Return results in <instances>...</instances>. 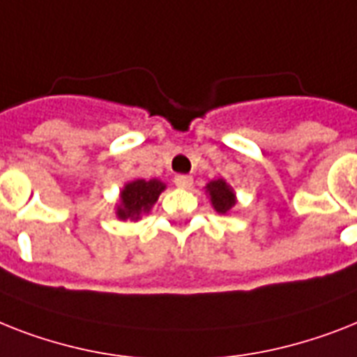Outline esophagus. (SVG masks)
I'll use <instances>...</instances> for the list:
<instances>
[{
  "label": "esophagus",
  "mask_w": 357,
  "mask_h": 357,
  "mask_svg": "<svg viewBox=\"0 0 357 357\" xmlns=\"http://www.w3.org/2000/svg\"><path fill=\"white\" fill-rule=\"evenodd\" d=\"M174 185L179 188H190L192 187V178H190V176H185V174H178V176L174 178Z\"/></svg>",
  "instance_id": "1"
}]
</instances>
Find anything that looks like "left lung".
<instances>
[{"label": "left lung", "mask_w": 357, "mask_h": 357, "mask_svg": "<svg viewBox=\"0 0 357 357\" xmlns=\"http://www.w3.org/2000/svg\"><path fill=\"white\" fill-rule=\"evenodd\" d=\"M207 194L211 198L214 211L220 214H227L231 208L236 205V196H234L233 188L225 183L224 179H214L211 183H207Z\"/></svg>", "instance_id": "1"}]
</instances>
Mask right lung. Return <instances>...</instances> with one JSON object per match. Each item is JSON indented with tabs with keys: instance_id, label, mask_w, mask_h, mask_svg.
Listing matches in <instances>:
<instances>
[{
	"instance_id": "1",
	"label": "right lung",
	"mask_w": 357,
	"mask_h": 357,
	"mask_svg": "<svg viewBox=\"0 0 357 357\" xmlns=\"http://www.w3.org/2000/svg\"><path fill=\"white\" fill-rule=\"evenodd\" d=\"M167 185L159 179H133L121 190V202L117 205L119 220H139L143 213H150L152 205L158 202L159 194Z\"/></svg>"
}]
</instances>
